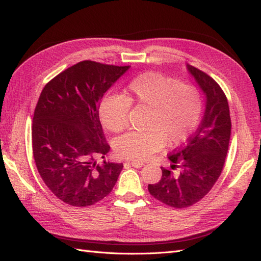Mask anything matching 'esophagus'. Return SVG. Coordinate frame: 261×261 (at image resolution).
Returning a JSON list of instances; mask_svg holds the SVG:
<instances>
[{"mask_svg":"<svg viewBox=\"0 0 261 261\" xmlns=\"http://www.w3.org/2000/svg\"><path fill=\"white\" fill-rule=\"evenodd\" d=\"M129 164L132 166V167H136V168H141L143 165L142 162H137V160H132V162H129Z\"/></svg>","mask_w":261,"mask_h":261,"instance_id":"34e87169","label":"esophagus"}]
</instances>
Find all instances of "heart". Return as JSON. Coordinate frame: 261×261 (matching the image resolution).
Here are the masks:
<instances>
[{
	"mask_svg": "<svg viewBox=\"0 0 261 261\" xmlns=\"http://www.w3.org/2000/svg\"><path fill=\"white\" fill-rule=\"evenodd\" d=\"M131 105L149 111L145 132H129L114 142L116 156L146 160L166 146L176 147L190 139L202 114V97L195 87L179 84L157 71H147L127 84L124 96L111 94L102 98L98 115L105 129L124 130Z\"/></svg>",
	"mask_w": 261,
	"mask_h": 261,
	"instance_id": "heart-1",
	"label": "heart"
}]
</instances>
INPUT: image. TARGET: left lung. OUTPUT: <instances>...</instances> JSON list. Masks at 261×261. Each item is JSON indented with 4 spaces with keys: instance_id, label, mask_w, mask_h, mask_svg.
Returning a JSON list of instances; mask_svg holds the SVG:
<instances>
[{
    "instance_id": "left-lung-1",
    "label": "left lung",
    "mask_w": 261,
    "mask_h": 261,
    "mask_svg": "<svg viewBox=\"0 0 261 261\" xmlns=\"http://www.w3.org/2000/svg\"><path fill=\"white\" fill-rule=\"evenodd\" d=\"M187 69L206 95L204 116L185 145L168 154L171 169L162 167V179L148 185L154 198L176 208L191 206L212 190L222 173L231 136L228 98L222 88L194 66L187 65ZM176 168L179 174L172 173Z\"/></svg>"
}]
</instances>
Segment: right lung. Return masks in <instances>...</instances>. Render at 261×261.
<instances>
[{
	"label": "right lung",
	"mask_w": 261,
	"mask_h": 261,
	"mask_svg": "<svg viewBox=\"0 0 261 261\" xmlns=\"http://www.w3.org/2000/svg\"><path fill=\"white\" fill-rule=\"evenodd\" d=\"M129 68L83 60L48 82L39 96L31 129L33 158L46 186L71 206H90L108 196L123 168L96 163L110 151L98 107Z\"/></svg>",
	"instance_id": "add662e5"
}]
</instances>
